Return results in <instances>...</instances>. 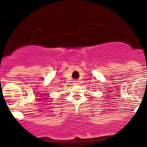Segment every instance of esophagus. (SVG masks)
<instances>
[{
    "label": "esophagus",
    "mask_w": 147,
    "mask_h": 147,
    "mask_svg": "<svg viewBox=\"0 0 147 147\" xmlns=\"http://www.w3.org/2000/svg\"><path fill=\"white\" fill-rule=\"evenodd\" d=\"M74 82H75V84H78V81H77V80H75V81H74Z\"/></svg>",
    "instance_id": "34e87169"
}]
</instances>
